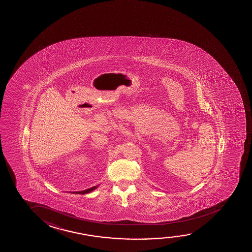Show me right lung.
<instances>
[{"label":"right lung","mask_w":252,"mask_h":252,"mask_svg":"<svg viewBox=\"0 0 252 252\" xmlns=\"http://www.w3.org/2000/svg\"><path fill=\"white\" fill-rule=\"evenodd\" d=\"M97 188L96 186H94V187H92L91 189H85V190H83V191H77V192H73V193H75V194H87V193H90V192L93 191L94 189Z\"/></svg>","instance_id":"obj_1"}]
</instances>
